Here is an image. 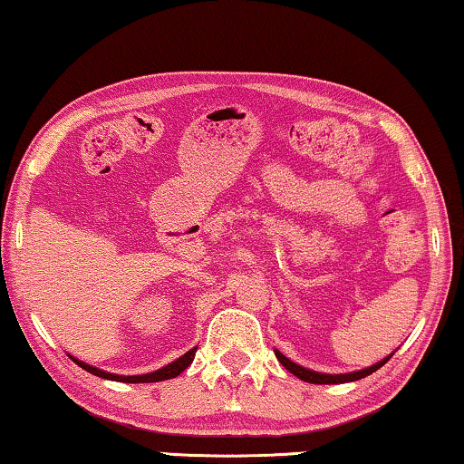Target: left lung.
Here are the masks:
<instances>
[{
  "label": "left lung",
  "mask_w": 464,
  "mask_h": 464,
  "mask_svg": "<svg viewBox=\"0 0 464 464\" xmlns=\"http://www.w3.org/2000/svg\"><path fill=\"white\" fill-rule=\"evenodd\" d=\"M274 353L277 356V361H280L282 365L286 367L292 375H296L298 380L309 382V383H346V382L362 380V377L375 373L382 365H386V362L392 359V354H394V353H392L388 356H383L380 362H375V365H372V367L359 369V372H351V373H322V372H313V369H306L303 365H296L295 361H290L288 356H284L280 351H277V348H274Z\"/></svg>",
  "instance_id": "left-lung-1"
}]
</instances>
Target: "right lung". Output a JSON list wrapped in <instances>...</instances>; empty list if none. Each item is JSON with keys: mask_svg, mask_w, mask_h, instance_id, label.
I'll list each match as a JSON object with an SVG mask.
<instances>
[{"mask_svg": "<svg viewBox=\"0 0 464 464\" xmlns=\"http://www.w3.org/2000/svg\"><path fill=\"white\" fill-rule=\"evenodd\" d=\"M195 353H197V346L190 348L188 353H184L182 356H178L176 361L169 362V365L158 369V372H151V373H142V375H118V373H110V372H103V369L99 367H92L87 365V362L81 361V359H74L78 367H82L84 372H89L97 377H103V380H111V382H122V383H153V382H163V380H172V377L180 375L184 369H187L192 361H195Z\"/></svg>", "mask_w": 464, "mask_h": 464, "instance_id": "right-lung-1", "label": "right lung"}]
</instances>
